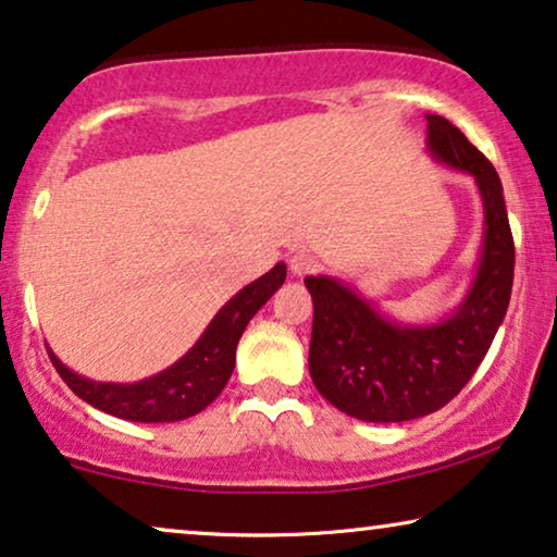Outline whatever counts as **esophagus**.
I'll return each instance as SVG.
<instances>
[{"label": "esophagus", "instance_id": "34e87169", "mask_svg": "<svg viewBox=\"0 0 557 557\" xmlns=\"http://www.w3.org/2000/svg\"><path fill=\"white\" fill-rule=\"evenodd\" d=\"M319 261L311 253H294L292 261H288V269H292L294 276H307V273L317 271Z\"/></svg>", "mask_w": 557, "mask_h": 557}]
</instances>
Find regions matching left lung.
Wrapping results in <instances>:
<instances>
[{"mask_svg": "<svg viewBox=\"0 0 557 557\" xmlns=\"http://www.w3.org/2000/svg\"><path fill=\"white\" fill-rule=\"evenodd\" d=\"M425 119L431 157L471 174L482 195V256L463 301L431 324L393 322L339 278H304L314 301L311 380L357 421L400 423L444 408L482 364L512 294L515 240L499 174L451 121L436 113Z\"/></svg>", "mask_w": 557, "mask_h": 557, "instance_id": "left-lung-1", "label": "left lung"}]
</instances>
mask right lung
<instances>
[{
	"mask_svg": "<svg viewBox=\"0 0 557 557\" xmlns=\"http://www.w3.org/2000/svg\"><path fill=\"white\" fill-rule=\"evenodd\" d=\"M286 281V263L243 286L205 326L200 339L170 368L139 383H98L83 377L48 347L50 362L71 391L103 413L136 423H172L197 416L223 393L235 368V347L243 330Z\"/></svg>",
	"mask_w": 557,
	"mask_h": 557,
	"instance_id": "obj_1",
	"label": "right lung"
}]
</instances>
